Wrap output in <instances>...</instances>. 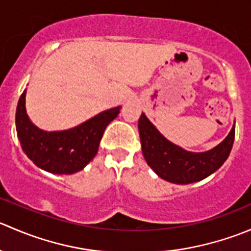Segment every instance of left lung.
<instances>
[{"label":"left lung","mask_w":251,"mask_h":251,"mask_svg":"<svg viewBox=\"0 0 251 251\" xmlns=\"http://www.w3.org/2000/svg\"><path fill=\"white\" fill-rule=\"evenodd\" d=\"M142 151L147 164L160 178L188 184L206 178L227 160L234 142L235 125L227 137L207 151H188L166 140L142 113L138 120Z\"/></svg>","instance_id":"obj_1"}]
</instances>
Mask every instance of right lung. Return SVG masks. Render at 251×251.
<instances>
[{
  "label": "right lung",
  "instance_id": "add662e5",
  "mask_svg": "<svg viewBox=\"0 0 251 251\" xmlns=\"http://www.w3.org/2000/svg\"><path fill=\"white\" fill-rule=\"evenodd\" d=\"M26 90L17 105L16 127L20 146L36 166L50 174L70 175L82 170L96 156L105 127L121 107L102 111L64 131H44L31 123L25 108Z\"/></svg>",
  "mask_w": 251,
  "mask_h": 251
}]
</instances>
